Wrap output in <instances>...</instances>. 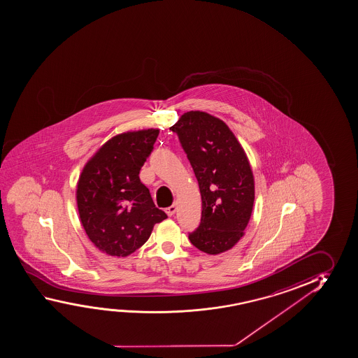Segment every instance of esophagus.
<instances>
[{"instance_id": "34e87169", "label": "esophagus", "mask_w": 358, "mask_h": 358, "mask_svg": "<svg viewBox=\"0 0 358 358\" xmlns=\"http://www.w3.org/2000/svg\"><path fill=\"white\" fill-rule=\"evenodd\" d=\"M176 203H173L171 206L166 208V213L168 216H173V215L176 214Z\"/></svg>"}]
</instances>
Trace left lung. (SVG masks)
Returning <instances> with one entry per match:
<instances>
[{"label":"left lung","instance_id":"8db88e82","mask_svg":"<svg viewBox=\"0 0 358 358\" xmlns=\"http://www.w3.org/2000/svg\"><path fill=\"white\" fill-rule=\"evenodd\" d=\"M198 179L203 211L189 240L220 255L245 236L255 203V179L245 150L229 126L203 111H189L171 126Z\"/></svg>","mask_w":358,"mask_h":358}]
</instances>
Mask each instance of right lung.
I'll return each instance as SVG.
<instances>
[{
  "instance_id": "right-lung-1",
  "label": "right lung",
  "mask_w": 358,
  "mask_h": 358,
  "mask_svg": "<svg viewBox=\"0 0 358 358\" xmlns=\"http://www.w3.org/2000/svg\"><path fill=\"white\" fill-rule=\"evenodd\" d=\"M159 129L117 134L86 163L76 187V203L86 235L108 256L127 257L166 220L155 208L139 171L153 150Z\"/></svg>"
}]
</instances>
